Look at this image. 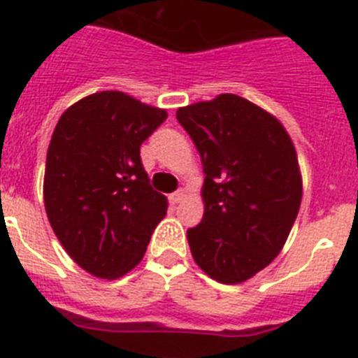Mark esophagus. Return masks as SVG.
<instances>
[{
    "mask_svg": "<svg viewBox=\"0 0 358 358\" xmlns=\"http://www.w3.org/2000/svg\"><path fill=\"white\" fill-rule=\"evenodd\" d=\"M185 197H186V190H185V188H181V190L173 192V194L170 195V203H172V204L181 203V201L185 199Z\"/></svg>",
    "mask_w": 358,
    "mask_h": 358,
    "instance_id": "1",
    "label": "esophagus"
}]
</instances>
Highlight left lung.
Returning <instances> with one entry per match:
<instances>
[{
  "mask_svg": "<svg viewBox=\"0 0 358 358\" xmlns=\"http://www.w3.org/2000/svg\"><path fill=\"white\" fill-rule=\"evenodd\" d=\"M176 115L206 173L203 221L186 231L192 257L217 282H244L279 255L301 208L292 137L275 115L235 94Z\"/></svg>",
  "mask_w": 358,
  "mask_h": 358,
  "instance_id": "1",
  "label": "left lung"
}]
</instances>
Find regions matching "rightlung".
I'll return each instance as SVG.
<instances>
[{"label":"right lung","mask_w":358,"mask_h":358,"mask_svg":"<svg viewBox=\"0 0 358 358\" xmlns=\"http://www.w3.org/2000/svg\"><path fill=\"white\" fill-rule=\"evenodd\" d=\"M168 117L124 92L79 99L57 121L43 199L52 230L76 264L99 279L136 268L168 201L148 182L141 145Z\"/></svg>","instance_id":"obj_1"}]
</instances>
